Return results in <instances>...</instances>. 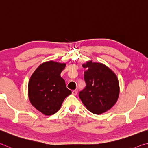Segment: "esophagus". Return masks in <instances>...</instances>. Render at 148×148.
Segmentation results:
<instances>
[{
    "label": "esophagus",
    "instance_id": "34e87169",
    "mask_svg": "<svg viewBox=\"0 0 148 148\" xmlns=\"http://www.w3.org/2000/svg\"><path fill=\"white\" fill-rule=\"evenodd\" d=\"M77 94V90H74L72 91V95H76Z\"/></svg>",
    "mask_w": 148,
    "mask_h": 148
}]
</instances>
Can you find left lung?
Masks as SVG:
<instances>
[{
  "mask_svg": "<svg viewBox=\"0 0 148 148\" xmlns=\"http://www.w3.org/2000/svg\"><path fill=\"white\" fill-rule=\"evenodd\" d=\"M86 87L79 94V98L90 112L100 114L116 103L120 93L116 75L109 67L92 61L83 64Z\"/></svg>",
  "mask_w": 148,
  "mask_h": 148,
  "instance_id": "obj_1",
  "label": "left lung"
}]
</instances>
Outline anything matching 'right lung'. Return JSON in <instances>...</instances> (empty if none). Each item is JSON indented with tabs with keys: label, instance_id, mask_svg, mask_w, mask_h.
I'll use <instances>...</instances> for the list:
<instances>
[{
	"label": "right lung",
	"instance_id": "1",
	"mask_svg": "<svg viewBox=\"0 0 148 148\" xmlns=\"http://www.w3.org/2000/svg\"><path fill=\"white\" fill-rule=\"evenodd\" d=\"M65 66V63L47 61L37 67L30 77L28 88L29 101L43 114L57 112L65 98L72 93L60 76Z\"/></svg>",
	"mask_w": 148,
	"mask_h": 148
}]
</instances>
